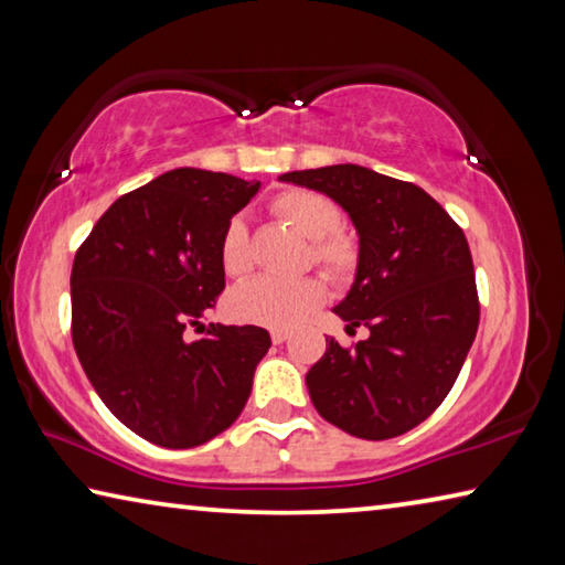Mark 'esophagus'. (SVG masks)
<instances>
[{
    "mask_svg": "<svg viewBox=\"0 0 565 565\" xmlns=\"http://www.w3.org/2000/svg\"><path fill=\"white\" fill-rule=\"evenodd\" d=\"M286 339H289V331H286V329H274L271 331V341L274 343H284Z\"/></svg>",
    "mask_w": 565,
    "mask_h": 565,
    "instance_id": "obj_1",
    "label": "esophagus"
}]
</instances>
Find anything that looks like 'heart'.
<instances>
[{"instance_id": "heart-1", "label": "heart", "mask_w": 565, "mask_h": 565, "mask_svg": "<svg viewBox=\"0 0 565 565\" xmlns=\"http://www.w3.org/2000/svg\"><path fill=\"white\" fill-rule=\"evenodd\" d=\"M271 212L309 238L311 262L321 266L333 281H349L359 269V242L341 226V212L331 199L306 189H286L271 202ZM222 266L228 276H246L254 266L252 236L242 216L226 224L218 246ZM327 289L317 276L276 279L262 276L228 294L226 309L236 321L266 329H291L323 303Z\"/></svg>"}]
</instances>
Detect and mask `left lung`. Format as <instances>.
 <instances>
[{"mask_svg": "<svg viewBox=\"0 0 565 565\" xmlns=\"http://www.w3.org/2000/svg\"><path fill=\"white\" fill-rule=\"evenodd\" d=\"M286 184L333 199L359 234L361 259L333 306L347 331L369 329L356 349L327 339L306 374L311 404L341 431L384 441L441 406L478 331L468 242L444 206L408 181L359 164L289 171Z\"/></svg>", "mask_w": 565, "mask_h": 565, "instance_id": "1", "label": "left lung"}]
</instances>
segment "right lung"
Returning a JSON list of instances; mask_svg holds the SVG:
<instances>
[{"mask_svg": "<svg viewBox=\"0 0 565 565\" xmlns=\"http://www.w3.org/2000/svg\"><path fill=\"white\" fill-rule=\"evenodd\" d=\"M259 181L174 169L119 196L72 266V341L84 374L114 416L164 448H194L226 431L271 347L259 327L209 323L224 291L218 256L234 214Z\"/></svg>", "mask_w": 565, "mask_h": 565, "instance_id": "add662e5", "label": "right lung"}]
</instances>
